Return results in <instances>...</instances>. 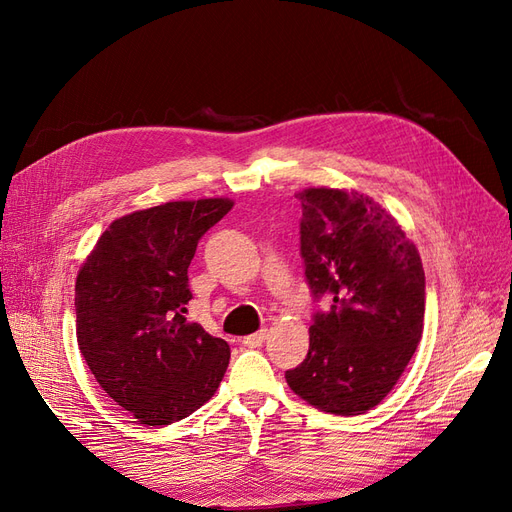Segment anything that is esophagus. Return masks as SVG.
<instances>
[{
	"instance_id": "esophagus-1",
	"label": "esophagus",
	"mask_w": 512,
	"mask_h": 512,
	"mask_svg": "<svg viewBox=\"0 0 512 512\" xmlns=\"http://www.w3.org/2000/svg\"><path fill=\"white\" fill-rule=\"evenodd\" d=\"M265 339H267V331L262 329V331H256V333H252V335L243 337V346H247V348H258V346H262V342H265Z\"/></svg>"
}]
</instances>
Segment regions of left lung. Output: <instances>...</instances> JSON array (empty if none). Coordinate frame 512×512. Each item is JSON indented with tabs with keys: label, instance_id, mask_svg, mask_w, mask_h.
<instances>
[{
	"label": "left lung",
	"instance_id": "left-lung-1",
	"mask_svg": "<svg viewBox=\"0 0 512 512\" xmlns=\"http://www.w3.org/2000/svg\"><path fill=\"white\" fill-rule=\"evenodd\" d=\"M301 258L314 301L305 361L286 371L301 399L331 414L378 406L423 335L425 271L414 243L376 200L309 188L299 194Z\"/></svg>",
	"mask_w": 512,
	"mask_h": 512
}]
</instances>
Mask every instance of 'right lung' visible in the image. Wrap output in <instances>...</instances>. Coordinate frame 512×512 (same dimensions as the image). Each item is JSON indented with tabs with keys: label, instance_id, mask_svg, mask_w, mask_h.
<instances>
[{
	"label": "right lung",
	"instance_id": "obj_1",
	"mask_svg": "<svg viewBox=\"0 0 512 512\" xmlns=\"http://www.w3.org/2000/svg\"><path fill=\"white\" fill-rule=\"evenodd\" d=\"M228 198L177 200L115 220L76 277V339L102 389L143 425H170L207 404L230 348L188 322V267Z\"/></svg>",
	"mask_w": 512,
	"mask_h": 512
}]
</instances>
